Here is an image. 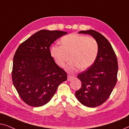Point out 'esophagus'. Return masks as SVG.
<instances>
[{"label":"esophagus","mask_w":129,"mask_h":129,"mask_svg":"<svg viewBox=\"0 0 129 129\" xmlns=\"http://www.w3.org/2000/svg\"><path fill=\"white\" fill-rule=\"evenodd\" d=\"M73 76H72L70 75H68V81H70L72 79H73Z\"/></svg>","instance_id":"obj_1"}]
</instances>
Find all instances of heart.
Segmentation results:
<instances>
[{"mask_svg": "<svg viewBox=\"0 0 129 129\" xmlns=\"http://www.w3.org/2000/svg\"><path fill=\"white\" fill-rule=\"evenodd\" d=\"M61 45H54L50 49V54L55 63L64 67L67 54H70L71 61L66 66L67 71L73 73L79 68L85 70L92 66L98 57L99 46L92 37L77 33L66 35L61 39Z\"/></svg>", "mask_w": 129, "mask_h": 129, "instance_id": "b5f03b06", "label": "heart"}]
</instances>
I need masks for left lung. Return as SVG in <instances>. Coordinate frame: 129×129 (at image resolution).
Wrapping results in <instances>:
<instances>
[{
  "instance_id": "1",
  "label": "left lung",
  "mask_w": 129,
  "mask_h": 129,
  "mask_svg": "<svg viewBox=\"0 0 129 129\" xmlns=\"http://www.w3.org/2000/svg\"><path fill=\"white\" fill-rule=\"evenodd\" d=\"M99 43V52L92 66L77 75L82 86L75 92L77 100L86 107H95L106 101L117 82L118 63L113 49L102 34L93 30H82Z\"/></svg>"
}]
</instances>
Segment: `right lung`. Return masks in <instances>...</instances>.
<instances>
[{"label": "right lung", "mask_w": 129, "mask_h": 129, "mask_svg": "<svg viewBox=\"0 0 129 129\" xmlns=\"http://www.w3.org/2000/svg\"><path fill=\"white\" fill-rule=\"evenodd\" d=\"M66 31L41 30L21 43L13 57L12 77L20 98L27 105H46L58 86L67 80V74L55 63L50 46Z\"/></svg>", "instance_id": "right-lung-1"}]
</instances>
